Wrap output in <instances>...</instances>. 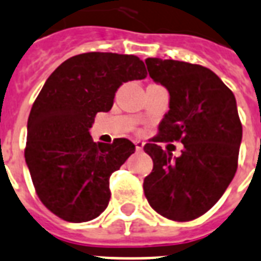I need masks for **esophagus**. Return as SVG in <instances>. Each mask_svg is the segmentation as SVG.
<instances>
[{
	"label": "esophagus",
	"mask_w": 261,
	"mask_h": 261,
	"mask_svg": "<svg viewBox=\"0 0 261 261\" xmlns=\"http://www.w3.org/2000/svg\"><path fill=\"white\" fill-rule=\"evenodd\" d=\"M134 145H135V149H137V151H141V150L143 149V146H145V142L134 141Z\"/></svg>",
	"instance_id": "1"
}]
</instances>
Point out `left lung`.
Returning <instances> with one entry per match:
<instances>
[{
    "instance_id": "8db88e82",
    "label": "left lung",
    "mask_w": 261,
    "mask_h": 261,
    "mask_svg": "<svg viewBox=\"0 0 261 261\" xmlns=\"http://www.w3.org/2000/svg\"><path fill=\"white\" fill-rule=\"evenodd\" d=\"M149 75L170 94L158 134L146 143L152 171L143 181L150 206L173 221L205 215L221 198L237 170L243 126L233 92L215 72L178 60L146 59ZM181 141L173 159L159 146Z\"/></svg>"
}]
</instances>
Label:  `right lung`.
Wrapping results in <instances>:
<instances>
[{
	"instance_id": "obj_1",
	"label": "right lung",
	"mask_w": 261,
	"mask_h": 261,
	"mask_svg": "<svg viewBox=\"0 0 261 261\" xmlns=\"http://www.w3.org/2000/svg\"><path fill=\"white\" fill-rule=\"evenodd\" d=\"M147 76L134 55L88 52L52 72L28 118L25 161L40 201L68 222L96 219L110 202V177L135 151L126 138L95 143L97 112L111 110L123 83Z\"/></svg>"
}]
</instances>
